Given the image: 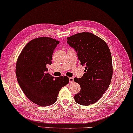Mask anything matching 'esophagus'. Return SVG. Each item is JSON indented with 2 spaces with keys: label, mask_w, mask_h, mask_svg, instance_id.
Segmentation results:
<instances>
[{
  "label": "esophagus",
  "mask_w": 133,
  "mask_h": 133,
  "mask_svg": "<svg viewBox=\"0 0 133 133\" xmlns=\"http://www.w3.org/2000/svg\"><path fill=\"white\" fill-rule=\"evenodd\" d=\"M69 83H73L74 82V77H69Z\"/></svg>",
  "instance_id": "obj_1"
}]
</instances>
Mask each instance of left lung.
<instances>
[{"instance_id":"left-lung-1","label":"left lung","mask_w":133,"mask_h":133,"mask_svg":"<svg viewBox=\"0 0 133 133\" xmlns=\"http://www.w3.org/2000/svg\"><path fill=\"white\" fill-rule=\"evenodd\" d=\"M67 39L81 64L85 66L83 76L74 79L81 87L74 96L75 101L85 106L96 103L108 88L113 74L109 47L103 40L90 32L77 34Z\"/></svg>"}]
</instances>
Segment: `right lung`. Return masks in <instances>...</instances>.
I'll use <instances>...</instances> for the list:
<instances>
[{
  "label": "right lung",
  "instance_id": "right-lung-1",
  "mask_svg": "<svg viewBox=\"0 0 133 133\" xmlns=\"http://www.w3.org/2000/svg\"><path fill=\"white\" fill-rule=\"evenodd\" d=\"M59 42L50 37L32 40L17 59L16 73L20 87L28 98L39 106L53 104L59 90L69 83L67 76L54 77L47 73L54 50Z\"/></svg>",
  "mask_w": 133,
  "mask_h": 133
}]
</instances>
